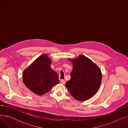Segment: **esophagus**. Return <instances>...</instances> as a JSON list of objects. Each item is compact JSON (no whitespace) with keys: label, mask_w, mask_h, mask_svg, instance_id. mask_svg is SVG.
Wrapping results in <instances>:
<instances>
[{"label":"esophagus","mask_w":128,"mask_h":128,"mask_svg":"<svg viewBox=\"0 0 128 128\" xmlns=\"http://www.w3.org/2000/svg\"><path fill=\"white\" fill-rule=\"evenodd\" d=\"M60 82H61L62 84H65L66 82H65V80H64V79H62V80H60Z\"/></svg>","instance_id":"obj_1"}]
</instances>
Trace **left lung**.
Instances as JSON below:
<instances>
[{
	"label": "left lung",
	"mask_w": 128,
	"mask_h": 128,
	"mask_svg": "<svg viewBox=\"0 0 128 128\" xmlns=\"http://www.w3.org/2000/svg\"><path fill=\"white\" fill-rule=\"evenodd\" d=\"M72 64L70 79L65 86L71 95L79 101H84L93 96L102 82V75L99 67L84 55L68 58Z\"/></svg>",
	"instance_id": "obj_1"
}]
</instances>
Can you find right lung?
Here are the masks:
<instances>
[{
  "instance_id": "add662e5",
  "label": "right lung",
  "mask_w": 128,
  "mask_h": 128,
  "mask_svg": "<svg viewBox=\"0 0 128 128\" xmlns=\"http://www.w3.org/2000/svg\"><path fill=\"white\" fill-rule=\"evenodd\" d=\"M51 62L48 55L43 54L23 71L24 84L36 94H44L60 82L57 72L51 68Z\"/></svg>"
}]
</instances>
